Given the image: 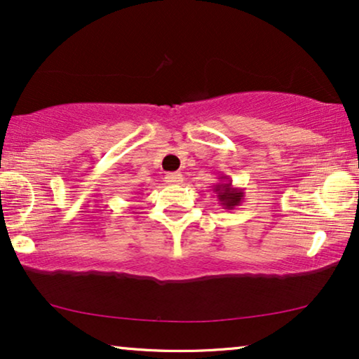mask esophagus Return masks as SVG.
Masks as SVG:
<instances>
[{
    "mask_svg": "<svg viewBox=\"0 0 359 359\" xmlns=\"http://www.w3.org/2000/svg\"><path fill=\"white\" fill-rule=\"evenodd\" d=\"M165 181L168 184H181V183H183V175L178 173V171H175V173H168V175H166Z\"/></svg>",
    "mask_w": 359,
    "mask_h": 359,
    "instance_id": "1",
    "label": "esophagus"
}]
</instances>
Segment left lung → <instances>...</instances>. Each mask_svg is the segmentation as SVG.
Listing matches in <instances>:
<instances>
[{
    "instance_id": "1",
    "label": "left lung",
    "mask_w": 359,
    "mask_h": 359,
    "mask_svg": "<svg viewBox=\"0 0 359 359\" xmlns=\"http://www.w3.org/2000/svg\"><path fill=\"white\" fill-rule=\"evenodd\" d=\"M219 180V183H215L212 188L214 194L217 196L219 203L224 209H235L245 198L243 189L235 188L232 184V180H230L229 176H220Z\"/></svg>"
}]
</instances>
